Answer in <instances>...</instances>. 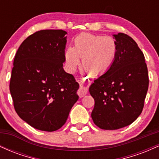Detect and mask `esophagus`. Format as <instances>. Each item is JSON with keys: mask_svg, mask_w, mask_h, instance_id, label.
Listing matches in <instances>:
<instances>
[{"mask_svg": "<svg viewBox=\"0 0 159 159\" xmlns=\"http://www.w3.org/2000/svg\"><path fill=\"white\" fill-rule=\"evenodd\" d=\"M77 93L79 97H83L84 96H85L87 93V89L86 87H80L79 89L78 90Z\"/></svg>", "mask_w": 159, "mask_h": 159, "instance_id": "obj_1", "label": "esophagus"}]
</instances>
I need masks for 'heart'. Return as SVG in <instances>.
Wrapping results in <instances>:
<instances>
[{
    "label": "heart",
    "instance_id": "obj_1",
    "mask_svg": "<svg viewBox=\"0 0 159 159\" xmlns=\"http://www.w3.org/2000/svg\"><path fill=\"white\" fill-rule=\"evenodd\" d=\"M116 43L112 38L91 34H81L75 38L74 47L65 53V60L69 71L73 72L82 58V67L91 76H99L107 72L116 55Z\"/></svg>",
    "mask_w": 159,
    "mask_h": 159
}]
</instances>
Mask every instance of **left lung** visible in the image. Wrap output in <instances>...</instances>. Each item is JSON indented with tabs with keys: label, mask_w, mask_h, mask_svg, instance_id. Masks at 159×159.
<instances>
[{
	"label": "left lung",
	"mask_w": 159,
	"mask_h": 159,
	"mask_svg": "<svg viewBox=\"0 0 159 159\" xmlns=\"http://www.w3.org/2000/svg\"><path fill=\"white\" fill-rule=\"evenodd\" d=\"M114 36L117 48L114 63L89 89L95 100L92 119L105 130L132 124L143 111L149 87L145 57L136 42L123 33Z\"/></svg>",
	"instance_id": "left-lung-1"
}]
</instances>
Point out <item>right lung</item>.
Listing matches in <instances>:
<instances>
[{
    "mask_svg": "<svg viewBox=\"0 0 159 159\" xmlns=\"http://www.w3.org/2000/svg\"><path fill=\"white\" fill-rule=\"evenodd\" d=\"M66 34L62 30L36 31L24 40L14 58L10 82L14 108L41 131L61 129L78 99L79 84L63 68Z\"/></svg>",
    "mask_w": 159,
    "mask_h": 159,
    "instance_id": "add662e5",
    "label": "right lung"
}]
</instances>
